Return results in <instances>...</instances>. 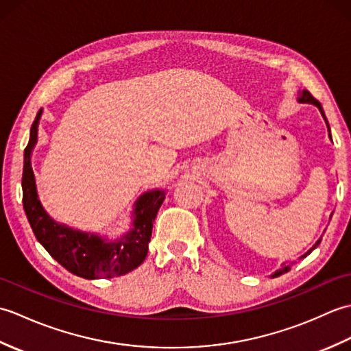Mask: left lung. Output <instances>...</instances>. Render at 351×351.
Listing matches in <instances>:
<instances>
[{
	"label": "left lung",
	"instance_id": "1",
	"mask_svg": "<svg viewBox=\"0 0 351 351\" xmlns=\"http://www.w3.org/2000/svg\"><path fill=\"white\" fill-rule=\"evenodd\" d=\"M300 95V98H299V101L300 102H304V104H314V106L315 107H318V110L319 111H322V114H323V117H324V121H326V125H327V130H329V132H330V128H329V122H327V119H326V116H324V111H323V107H322V104H319L315 98H314V96H312L308 90H303L302 93H299ZM332 138V137H330ZM319 241H322V240H318L317 243H315V245H314V247H312V249H315L317 247V245L319 244ZM311 252V250H309ZM308 252V253H309ZM304 256H306V255H304ZM289 270V265H285V267H283V268H279V270L278 271H276L273 276H274V278H276V276H280L282 273H285V271H288Z\"/></svg>",
	"mask_w": 351,
	"mask_h": 351
}]
</instances>
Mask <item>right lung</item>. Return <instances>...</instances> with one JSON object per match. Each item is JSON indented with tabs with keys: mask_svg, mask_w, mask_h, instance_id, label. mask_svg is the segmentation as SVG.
Wrapping results in <instances>:
<instances>
[{
	"mask_svg": "<svg viewBox=\"0 0 351 351\" xmlns=\"http://www.w3.org/2000/svg\"><path fill=\"white\" fill-rule=\"evenodd\" d=\"M39 110L29 130V141L24 151L22 171V204L33 232L49 255L66 270L84 279H107L130 273L143 263L151 241L154 220L164 200V191H149L136 205L134 228L121 241L106 243L96 235L69 229L52 220L37 199L32 169V151L37 141Z\"/></svg>",
	"mask_w": 351,
	"mask_h": 351,
	"instance_id": "add662e5",
	"label": "right lung"
}]
</instances>
